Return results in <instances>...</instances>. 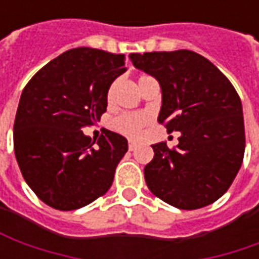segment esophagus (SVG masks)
<instances>
[{"instance_id":"obj_1","label":"esophagus","mask_w":259,"mask_h":259,"mask_svg":"<svg viewBox=\"0 0 259 259\" xmlns=\"http://www.w3.org/2000/svg\"><path fill=\"white\" fill-rule=\"evenodd\" d=\"M128 148H130V151H134L135 148H137V144L133 143V141H130V144H128Z\"/></svg>"}]
</instances>
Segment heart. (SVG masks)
Wrapping results in <instances>:
<instances>
[{
  "label": "heart",
  "mask_w": 259,
  "mask_h": 259,
  "mask_svg": "<svg viewBox=\"0 0 259 259\" xmlns=\"http://www.w3.org/2000/svg\"><path fill=\"white\" fill-rule=\"evenodd\" d=\"M148 122L150 116L144 112H124L115 116L111 126L121 135H125L128 138H137Z\"/></svg>",
  "instance_id": "b5f03b06"
}]
</instances>
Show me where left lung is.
Wrapping results in <instances>:
<instances>
[{
  "instance_id": "1",
  "label": "left lung",
  "mask_w": 259,
  "mask_h": 259,
  "mask_svg": "<svg viewBox=\"0 0 259 259\" xmlns=\"http://www.w3.org/2000/svg\"><path fill=\"white\" fill-rule=\"evenodd\" d=\"M130 59L161 86L158 122L168 133H182L176 148L151 145L154 158L144 168L150 192L183 210L213 203L244 160V114L235 88L212 62L190 50L131 53Z\"/></svg>"
}]
</instances>
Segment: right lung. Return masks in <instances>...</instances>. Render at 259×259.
Instances as JSON below:
<instances>
[{
    "label": "right lung",
    "instance_id": "right-lung-1",
    "mask_svg": "<svg viewBox=\"0 0 259 259\" xmlns=\"http://www.w3.org/2000/svg\"><path fill=\"white\" fill-rule=\"evenodd\" d=\"M124 60V55L77 47L25 85L14 121L15 158L30 189L53 209L83 207L112 186L126 138L105 130L95 143L82 130L106 111L109 86L126 70Z\"/></svg>",
    "mask_w": 259,
    "mask_h": 259
}]
</instances>
